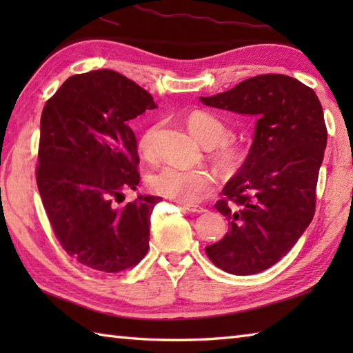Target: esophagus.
<instances>
[{
  "label": "esophagus",
  "mask_w": 353,
  "mask_h": 353,
  "mask_svg": "<svg viewBox=\"0 0 353 353\" xmlns=\"http://www.w3.org/2000/svg\"><path fill=\"white\" fill-rule=\"evenodd\" d=\"M179 205H182L186 209V211L192 212V214H203V212H206V208L199 206V205H188V203H179Z\"/></svg>",
  "instance_id": "1"
}]
</instances>
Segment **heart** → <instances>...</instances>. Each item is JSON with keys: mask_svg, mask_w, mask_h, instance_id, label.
<instances>
[{"mask_svg": "<svg viewBox=\"0 0 353 353\" xmlns=\"http://www.w3.org/2000/svg\"><path fill=\"white\" fill-rule=\"evenodd\" d=\"M191 133L201 144L212 147V159L221 171L235 172L243 167L249 150L238 142L229 141L232 137L230 127L211 112L197 110L186 119ZM159 124L150 125L142 132L138 141L141 154L145 159H153L154 139ZM216 179L211 171L205 168H182L167 165L150 177V188L159 196L179 201V203H196L215 188Z\"/></svg>", "mask_w": 353, "mask_h": 353, "instance_id": "1", "label": "heart"}]
</instances>
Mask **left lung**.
Instances as JSON below:
<instances>
[{
	"instance_id": "8db88e82",
	"label": "left lung",
	"mask_w": 353,
	"mask_h": 353,
	"mask_svg": "<svg viewBox=\"0 0 353 353\" xmlns=\"http://www.w3.org/2000/svg\"><path fill=\"white\" fill-rule=\"evenodd\" d=\"M200 101L258 117L250 153L215 203L229 232L205 252L230 274L264 272L294 247L316 212L323 109L310 86L283 74H261Z\"/></svg>"
}]
</instances>
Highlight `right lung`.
Masks as SVG:
<instances>
[{
    "instance_id": "obj_1",
    "label": "right lung",
    "mask_w": 353,
    "mask_h": 353,
    "mask_svg": "<svg viewBox=\"0 0 353 353\" xmlns=\"http://www.w3.org/2000/svg\"><path fill=\"white\" fill-rule=\"evenodd\" d=\"M153 97L112 70L76 74L45 103L36 183L52 232L80 264L118 273L145 256L159 197H118L139 183L130 121Z\"/></svg>"
}]
</instances>
